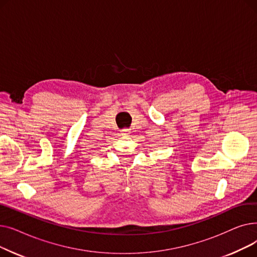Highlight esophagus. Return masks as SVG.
<instances>
[{
    "label": "esophagus",
    "mask_w": 257,
    "mask_h": 257,
    "mask_svg": "<svg viewBox=\"0 0 257 257\" xmlns=\"http://www.w3.org/2000/svg\"><path fill=\"white\" fill-rule=\"evenodd\" d=\"M120 134L121 136H129L130 134V129H127V128H124L120 130Z\"/></svg>",
    "instance_id": "esophagus-1"
}]
</instances>
